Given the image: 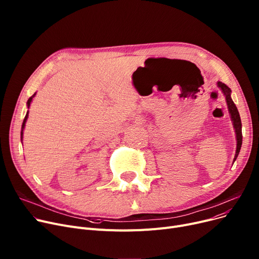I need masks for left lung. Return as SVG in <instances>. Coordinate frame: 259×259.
Listing matches in <instances>:
<instances>
[{
  "label": "left lung",
  "instance_id": "obj_1",
  "mask_svg": "<svg viewBox=\"0 0 259 259\" xmlns=\"http://www.w3.org/2000/svg\"><path fill=\"white\" fill-rule=\"evenodd\" d=\"M218 87L222 90L223 94L226 97V102L228 105V110H229L230 116H231V120L233 122V127L235 130V134H236V151H235V156H234V160H236L239 150L241 147V143H242V134H241V120L239 117V113L237 111L236 105L234 104L232 98H231V90L229 87H227L225 83L218 81Z\"/></svg>",
  "mask_w": 259,
  "mask_h": 259
}]
</instances>
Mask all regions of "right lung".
Instances as JSON below:
<instances>
[{
	"mask_svg": "<svg viewBox=\"0 0 259 259\" xmlns=\"http://www.w3.org/2000/svg\"><path fill=\"white\" fill-rule=\"evenodd\" d=\"M35 96V93L30 97L29 99H28V101H27V106H28V109H29V106H30V103H31V101H32V98ZM27 119H28V111H27V114H26V116H25V119H24V121H23V124H22V131H21V140H23V131H24V128H25V124H26V121H27Z\"/></svg>",
	"mask_w": 259,
	"mask_h": 259,
	"instance_id": "right-lung-1",
	"label": "right lung"
}]
</instances>
